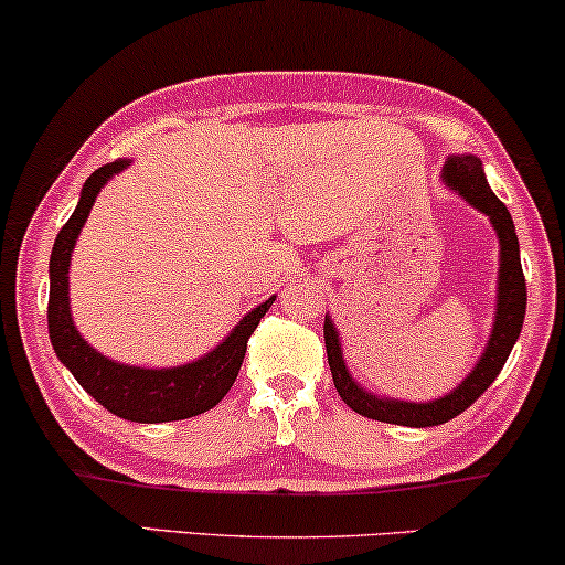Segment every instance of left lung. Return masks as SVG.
Listing matches in <instances>:
<instances>
[{
	"label": "left lung",
	"mask_w": 565,
	"mask_h": 565,
	"mask_svg": "<svg viewBox=\"0 0 565 565\" xmlns=\"http://www.w3.org/2000/svg\"><path fill=\"white\" fill-rule=\"evenodd\" d=\"M446 184L465 196L472 207L486 212L493 223L501 241V269H498V309L493 321V334L486 353L475 365V371L446 397L428 402V405H415V402H399V399H379L373 394L363 392L361 386L350 379L342 361L340 342H337V332L329 317L324 319V345H327V361L332 369V379L342 402L358 415L373 417L381 423H394V426H409V428H430L449 423L451 417L465 413L482 392L493 384L498 373H501L503 363L519 340L524 324L526 311V280L522 273V259H519V238L514 231V220H511L507 204L490 192L486 173H482L480 158L475 156H454L446 160L444 166Z\"/></svg>",
	"instance_id": "8db88e82"
}]
</instances>
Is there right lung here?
<instances>
[{
	"label": "right lung",
	"mask_w": 565,
	"mask_h": 565,
	"mask_svg": "<svg viewBox=\"0 0 565 565\" xmlns=\"http://www.w3.org/2000/svg\"><path fill=\"white\" fill-rule=\"evenodd\" d=\"M129 160H114L100 166L87 175L77 210L62 225L51 252V290H49V337L56 350V358L72 371L79 386L100 402L108 413L135 423H171L207 413L228 394L236 381L241 363L246 355V342L254 334L256 324L265 317L275 296L265 300L259 309L246 313L241 324L228 334L223 345H217L200 361L179 365V369H135L108 361L106 355L95 353L72 324L67 273L70 256L85 225L90 207L100 189L114 173L124 171Z\"/></svg>",
	"instance_id": "obj_1"
}]
</instances>
